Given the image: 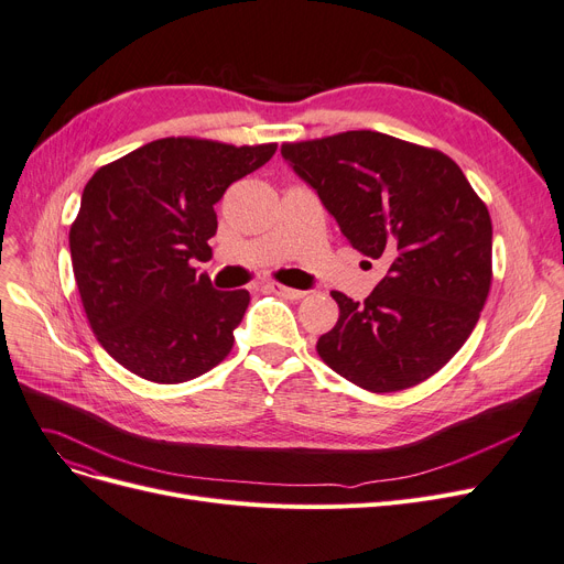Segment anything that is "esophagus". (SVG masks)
I'll return each mask as SVG.
<instances>
[{
	"label": "esophagus",
	"instance_id": "1",
	"mask_svg": "<svg viewBox=\"0 0 564 564\" xmlns=\"http://www.w3.org/2000/svg\"><path fill=\"white\" fill-rule=\"evenodd\" d=\"M267 290H272L274 295H281V297H285V300H304V297H306V292H304V290H297V288H288V285H283V283H276V281L267 283Z\"/></svg>",
	"mask_w": 564,
	"mask_h": 564
}]
</instances>
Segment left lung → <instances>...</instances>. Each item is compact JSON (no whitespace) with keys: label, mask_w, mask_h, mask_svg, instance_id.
<instances>
[{"label":"left lung","mask_w":564,"mask_h":564,"mask_svg":"<svg viewBox=\"0 0 564 564\" xmlns=\"http://www.w3.org/2000/svg\"><path fill=\"white\" fill-rule=\"evenodd\" d=\"M281 154L352 249L389 262L364 304L332 292L338 323L317 355L373 394L429 380L468 340L491 290L484 200L447 154L376 131L283 142Z\"/></svg>","instance_id":"obj_1"}]
</instances>
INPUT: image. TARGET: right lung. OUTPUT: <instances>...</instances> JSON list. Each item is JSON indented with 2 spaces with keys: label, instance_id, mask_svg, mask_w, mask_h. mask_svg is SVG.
Returning <instances> with one entry per match:
<instances>
[{
  "label": "right lung",
  "instance_id": "add662e5",
  "mask_svg": "<svg viewBox=\"0 0 564 564\" xmlns=\"http://www.w3.org/2000/svg\"><path fill=\"white\" fill-rule=\"evenodd\" d=\"M276 142L161 138L101 165L83 191L68 247L87 323L131 373L177 384L221 364L249 290H214L193 260L212 256L214 205L264 165Z\"/></svg>",
  "mask_w": 564,
  "mask_h": 564
}]
</instances>
